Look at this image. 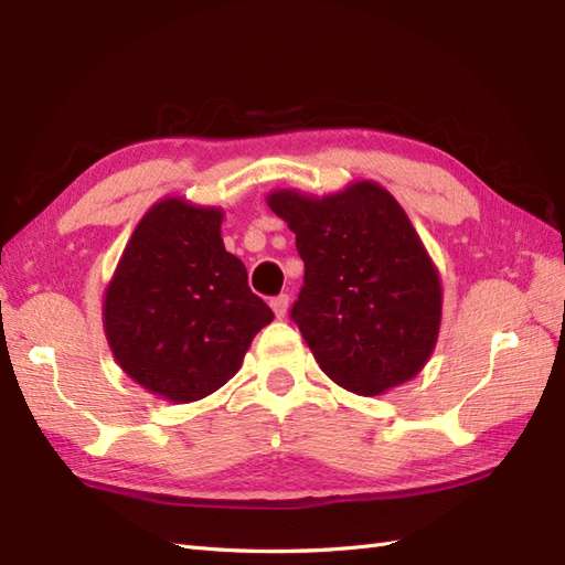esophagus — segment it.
Instances as JSON below:
<instances>
[{
	"label": "esophagus",
	"mask_w": 565,
	"mask_h": 565,
	"mask_svg": "<svg viewBox=\"0 0 565 565\" xmlns=\"http://www.w3.org/2000/svg\"><path fill=\"white\" fill-rule=\"evenodd\" d=\"M271 310H274V316L279 318V320L286 318V310H289V296L281 294V296L271 298Z\"/></svg>",
	"instance_id": "esophagus-1"
}]
</instances>
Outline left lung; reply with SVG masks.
<instances>
[{
	"instance_id": "left-lung-1",
	"label": "left lung",
	"mask_w": 565,
	"mask_h": 565,
	"mask_svg": "<svg viewBox=\"0 0 565 565\" xmlns=\"http://www.w3.org/2000/svg\"><path fill=\"white\" fill-rule=\"evenodd\" d=\"M267 206L296 233L306 279L291 318L320 369L356 395L415 379L439 340L441 276L391 191L274 189Z\"/></svg>"
}]
</instances>
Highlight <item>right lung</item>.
I'll return each instance as SVG.
<instances>
[{"label":"right lung","instance_id":"right-lung-1","mask_svg":"<svg viewBox=\"0 0 565 565\" xmlns=\"http://www.w3.org/2000/svg\"><path fill=\"white\" fill-rule=\"evenodd\" d=\"M221 206L154 201L106 284L102 320L116 364L170 403L206 398L231 381L274 320L225 249Z\"/></svg>","mask_w":565,"mask_h":565}]
</instances>
